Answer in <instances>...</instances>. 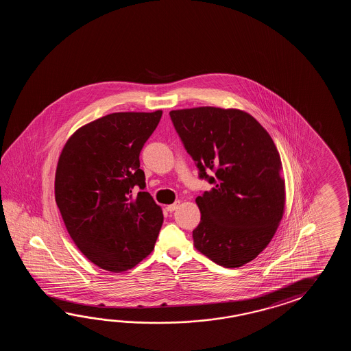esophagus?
<instances>
[{
	"mask_svg": "<svg viewBox=\"0 0 351 351\" xmlns=\"http://www.w3.org/2000/svg\"><path fill=\"white\" fill-rule=\"evenodd\" d=\"M179 206H180V201L174 202L173 204H169V206L167 207V210H168V212H174L176 209L178 208Z\"/></svg>",
	"mask_w": 351,
	"mask_h": 351,
	"instance_id": "esophagus-1",
	"label": "esophagus"
}]
</instances>
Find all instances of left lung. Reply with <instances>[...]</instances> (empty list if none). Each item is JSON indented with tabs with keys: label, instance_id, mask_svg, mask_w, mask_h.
Listing matches in <instances>:
<instances>
[{
	"label": "left lung",
	"instance_id": "obj_1",
	"mask_svg": "<svg viewBox=\"0 0 351 351\" xmlns=\"http://www.w3.org/2000/svg\"><path fill=\"white\" fill-rule=\"evenodd\" d=\"M169 115L199 178L213 186L195 198L202 216L194 247L219 266L241 267L267 247L284 216L276 145L252 115L239 109L199 106Z\"/></svg>",
	"mask_w": 351,
	"mask_h": 351
}]
</instances>
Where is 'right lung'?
<instances>
[{
    "label": "right lung",
    "mask_w": 351,
    "mask_h": 351,
    "mask_svg": "<svg viewBox=\"0 0 351 351\" xmlns=\"http://www.w3.org/2000/svg\"><path fill=\"white\" fill-rule=\"evenodd\" d=\"M162 112L105 115L79 128L60 154L56 204L75 245L100 269H132L156 245L163 212L144 192L139 154Z\"/></svg>",
    "instance_id": "add662e5"
}]
</instances>
